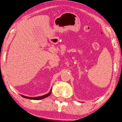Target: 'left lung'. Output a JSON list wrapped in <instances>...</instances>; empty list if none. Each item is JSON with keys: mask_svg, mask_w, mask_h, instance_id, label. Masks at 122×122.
Returning a JSON list of instances; mask_svg holds the SVG:
<instances>
[{"mask_svg": "<svg viewBox=\"0 0 122 122\" xmlns=\"http://www.w3.org/2000/svg\"><path fill=\"white\" fill-rule=\"evenodd\" d=\"M51 94V91H50L49 93H47V94L43 95V96H40V97H27V96H25L24 95H21V96L24 98H26V99H31V100H41V99H43L44 98L48 97L49 95Z\"/></svg>", "mask_w": 122, "mask_h": 122, "instance_id": "left-lung-1", "label": "left lung"}]
</instances>
